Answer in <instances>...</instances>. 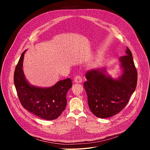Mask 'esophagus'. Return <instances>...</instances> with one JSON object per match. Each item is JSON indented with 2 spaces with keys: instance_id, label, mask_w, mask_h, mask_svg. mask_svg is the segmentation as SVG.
Returning <instances> with one entry per match:
<instances>
[{
  "instance_id": "obj_1",
  "label": "esophagus",
  "mask_w": 150,
  "mask_h": 150,
  "mask_svg": "<svg viewBox=\"0 0 150 150\" xmlns=\"http://www.w3.org/2000/svg\"><path fill=\"white\" fill-rule=\"evenodd\" d=\"M82 82V78L81 76L77 75L74 78V82L75 83H81Z\"/></svg>"
}]
</instances>
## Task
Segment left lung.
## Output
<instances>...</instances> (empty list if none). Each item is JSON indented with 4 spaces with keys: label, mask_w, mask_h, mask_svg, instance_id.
Wrapping results in <instances>:
<instances>
[{
    "label": "left lung",
    "mask_w": 150,
    "mask_h": 150,
    "mask_svg": "<svg viewBox=\"0 0 150 150\" xmlns=\"http://www.w3.org/2000/svg\"><path fill=\"white\" fill-rule=\"evenodd\" d=\"M123 74L113 79L105 69H91L85 74L83 86L91 112L100 118H108L119 113L129 101L137 84L138 73L131 50L126 47V54L120 57Z\"/></svg>",
    "instance_id": "left-lung-1"
}]
</instances>
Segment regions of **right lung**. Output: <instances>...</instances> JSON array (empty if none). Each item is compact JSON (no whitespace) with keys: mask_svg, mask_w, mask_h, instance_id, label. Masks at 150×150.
Wrapping results in <instances>:
<instances>
[{"mask_svg":"<svg viewBox=\"0 0 150 150\" xmlns=\"http://www.w3.org/2000/svg\"><path fill=\"white\" fill-rule=\"evenodd\" d=\"M25 52L21 54L13 76L19 101L25 109L41 119H56L66 108L67 94L72 87V81L70 78L61 80L50 88L31 86L26 81L23 69Z\"/></svg>","mask_w":150,"mask_h":150,"instance_id":"obj_1","label":"right lung"}]
</instances>
